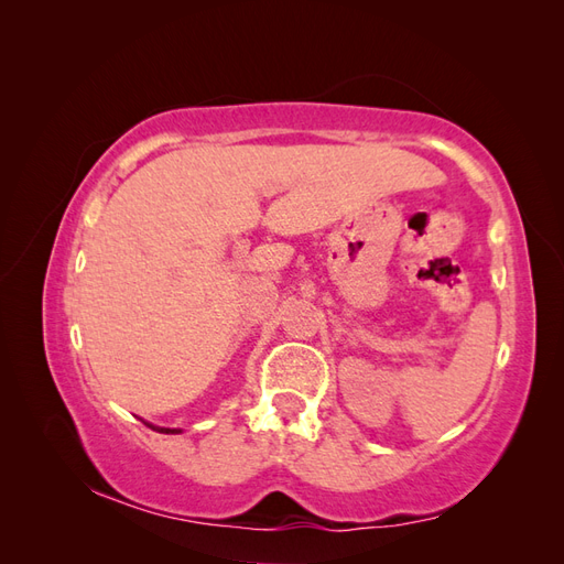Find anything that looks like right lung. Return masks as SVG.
Listing matches in <instances>:
<instances>
[{
	"instance_id": "1",
	"label": "right lung",
	"mask_w": 564,
	"mask_h": 564,
	"mask_svg": "<svg viewBox=\"0 0 564 564\" xmlns=\"http://www.w3.org/2000/svg\"><path fill=\"white\" fill-rule=\"evenodd\" d=\"M150 425V423H148ZM150 429H155V431H160V433H181L178 429H160V425H150Z\"/></svg>"
}]
</instances>
